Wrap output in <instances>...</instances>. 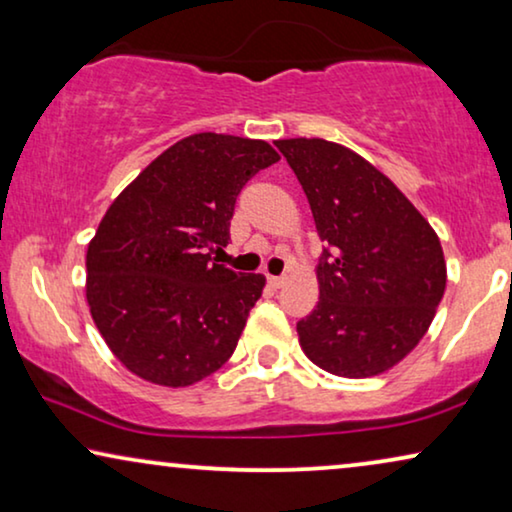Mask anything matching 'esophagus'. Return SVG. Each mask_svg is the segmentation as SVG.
I'll return each instance as SVG.
<instances>
[{
    "mask_svg": "<svg viewBox=\"0 0 512 512\" xmlns=\"http://www.w3.org/2000/svg\"><path fill=\"white\" fill-rule=\"evenodd\" d=\"M268 284L272 286V289H282V286H284V277L270 275V277H268Z\"/></svg>",
    "mask_w": 512,
    "mask_h": 512,
    "instance_id": "obj_1",
    "label": "esophagus"
}]
</instances>
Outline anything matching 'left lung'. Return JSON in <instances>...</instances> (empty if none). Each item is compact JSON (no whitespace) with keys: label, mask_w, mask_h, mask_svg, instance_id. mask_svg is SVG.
<instances>
[{"label":"left lung","mask_w":512,"mask_h":512,"mask_svg":"<svg viewBox=\"0 0 512 512\" xmlns=\"http://www.w3.org/2000/svg\"><path fill=\"white\" fill-rule=\"evenodd\" d=\"M324 242L319 303L298 321L300 347L340 377L394 368L429 331L445 293L438 235L359 153L326 139H279Z\"/></svg>","instance_id":"1"}]
</instances>
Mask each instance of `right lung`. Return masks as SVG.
Returning <instances> with one entry per match:
<instances>
[{
    "label": "right lung",
    "instance_id": "right-lung-1",
    "mask_svg": "<svg viewBox=\"0 0 512 512\" xmlns=\"http://www.w3.org/2000/svg\"><path fill=\"white\" fill-rule=\"evenodd\" d=\"M279 153L261 139L200 132L160 153L104 214L88 244L86 298L130 373L188 387L235 352L265 277L212 261L235 200Z\"/></svg>",
    "mask_w": 512,
    "mask_h": 512
}]
</instances>
